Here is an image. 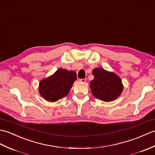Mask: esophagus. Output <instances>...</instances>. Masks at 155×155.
<instances>
[{"instance_id":"obj_1","label":"esophagus","mask_w":155,"mask_h":155,"mask_svg":"<svg viewBox=\"0 0 155 155\" xmlns=\"http://www.w3.org/2000/svg\"><path fill=\"white\" fill-rule=\"evenodd\" d=\"M86 81V78H82V79H79V82H85Z\"/></svg>"}]
</instances>
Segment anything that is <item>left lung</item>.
<instances>
[{"label":"left lung","instance_id":"left-lung-1","mask_svg":"<svg viewBox=\"0 0 155 155\" xmlns=\"http://www.w3.org/2000/svg\"><path fill=\"white\" fill-rule=\"evenodd\" d=\"M92 74L94 78L90 82V88L96 98L111 102L121 95L124 85L121 78L116 73L98 67L93 69Z\"/></svg>","mask_w":155,"mask_h":155}]
</instances>
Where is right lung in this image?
I'll use <instances>...</instances> for the list:
<instances>
[{
    "label": "right lung",
    "instance_id": "1",
    "mask_svg": "<svg viewBox=\"0 0 155 155\" xmlns=\"http://www.w3.org/2000/svg\"><path fill=\"white\" fill-rule=\"evenodd\" d=\"M77 78L75 71L60 68L51 76L40 81L39 94L48 102L58 101L68 95Z\"/></svg>",
    "mask_w": 155,
    "mask_h": 155
}]
</instances>
